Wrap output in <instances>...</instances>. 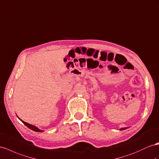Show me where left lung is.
<instances>
[{"label":"left lung","instance_id":"obj_1","mask_svg":"<svg viewBox=\"0 0 159 159\" xmlns=\"http://www.w3.org/2000/svg\"><path fill=\"white\" fill-rule=\"evenodd\" d=\"M128 128H121V129H120V130H124V129H127Z\"/></svg>","mask_w":159,"mask_h":159}]
</instances>
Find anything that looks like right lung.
Listing matches in <instances>:
<instances>
[{"mask_svg": "<svg viewBox=\"0 0 159 159\" xmlns=\"http://www.w3.org/2000/svg\"><path fill=\"white\" fill-rule=\"evenodd\" d=\"M19 120H21L23 123L25 124L27 128H29L30 129H32V130H34V131H35V132H43V130H41V129H39V128H38L37 127H36V126H35V125H31V124H28V123H27V122H25V121H23V120H21V119L19 118Z\"/></svg>", "mask_w": 159, "mask_h": 159, "instance_id": "1", "label": "right lung"}]
</instances>
